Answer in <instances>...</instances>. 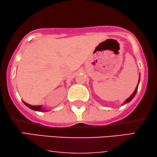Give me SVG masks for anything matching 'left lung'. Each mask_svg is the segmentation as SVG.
Listing matches in <instances>:
<instances>
[{
	"instance_id": "obj_1",
	"label": "left lung",
	"mask_w": 157,
	"mask_h": 157,
	"mask_svg": "<svg viewBox=\"0 0 157 157\" xmlns=\"http://www.w3.org/2000/svg\"><path fill=\"white\" fill-rule=\"evenodd\" d=\"M139 81H140V78H139ZM139 81H138V83H139ZM138 85H137V86H136V89H135V91H134V92L131 95V97H129V98H128L127 99H126V100L125 101V102H124L123 104L124 105H125V104H126V103H128V102H129V101H131L132 99H133V98L134 97H135V95H136V92H137V90H138Z\"/></svg>"
}]
</instances>
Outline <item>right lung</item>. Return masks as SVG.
<instances>
[{
	"label": "right lung",
	"instance_id": "obj_1",
	"mask_svg": "<svg viewBox=\"0 0 157 157\" xmlns=\"http://www.w3.org/2000/svg\"><path fill=\"white\" fill-rule=\"evenodd\" d=\"M24 105H25L26 106H27L28 107H29L30 109H33V110H35V111H39V112H46L45 109H44V108H42V106L40 105V106H35V105H29V104L24 102Z\"/></svg>",
	"mask_w": 157,
	"mask_h": 157
}]
</instances>
